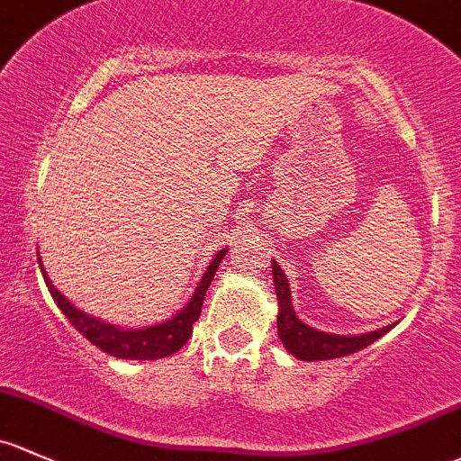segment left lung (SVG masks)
Segmentation results:
<instances>
[{
  "label": "left lung",
  "instance_id": "left-lung-1",
  "mask_svg": "<svg viewBox=\"0 0 461 461\" xmlns=\"http://www.w3.org/2000/svg\"><path fill=\"white\" fill-rule=\"evenodd\" d=\"M272 281H275L276 301H279L276 331H279V339L284 343V348L299 360H310L312 363V360H331L340 358V356H349L354 351L365 349L374 340H378L380 336L387 334L395 325H387V328H380L358 336H340L314 330L312 325L303 323L296 316L294 308H292L288 276H285V272L279 268V264L275 259H272Z\"/></svg>",
  "mask_w": 461,
  "mask_h": 461
}]
</instances>
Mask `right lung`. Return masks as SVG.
I'll return each instance as SVG.
<instances>
[{
  "label": "right lung",
  "instance_id": "obj_1",
  "mask_svg": "<svg viewBox=\"0 0 461 461\" xmlns=\"http://www.w3.org/2000/svg\"><path fill=\"white\" fill-rule=\"evenodd\" d=\"M229 249H221L215 257L211 259L209 268L202 275L200 284L193 290L191 299L186 301V305L177 312L176 316H171L169 321H162V323L149 325V328H121V325L107 323V321L98 319V316L87 314V312L78 310L68 296H63L61 292L52 285V281L48 279V272L43 268L41 257H39V268L43 272V279H46L48 290H50L54 303L59 305V310L66 314V319L90 340L92 345H96L98 349H103L105 354L113 356V358H125V360H156L165 358V356L176 354L177 349L185 348V343L189 340L193 323L200 319L202 303H204L206 290H209L215 270L220 268L221 259L226 257Z\"/></svg>",
  "mask_w": 461,
  "mask_h": 461
}]
</instances>
